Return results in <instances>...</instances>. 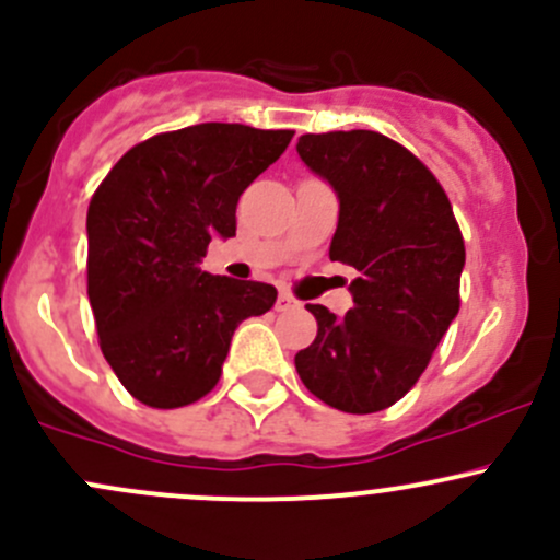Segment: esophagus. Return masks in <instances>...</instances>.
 Segmentation results:
<instances>
[{"label": "esophagus", "mask_w": 560, "mask_h": 560, "mask_svg": "<svg viewBox=\"0 0 560 560\" xmlns=\"http://www.w3.org/2000/svg\"><path fill=\"white\" fill-rule=\"evenodd\" d=\"M300 308V303L295 298L290 295V292H281L279 300H276V311H295Z\"/></svg>", "instance_id": "1"}]
</instances>
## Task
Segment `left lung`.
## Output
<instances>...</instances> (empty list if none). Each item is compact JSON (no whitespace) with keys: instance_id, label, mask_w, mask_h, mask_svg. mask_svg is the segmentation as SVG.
Segmentation results:
<instances>
[{"instance_id":"1","label":"left lung","mask_w":560,"mask_h":560,"mask_svg":"<svg viewBox=\"0 0 560 560\" xmlns=\"http://www.w3.org/2000/svg\"><path fill=\"white\" fill-rule=\"evenodd\" d=\"M298 155L338 196L329 260L359 273L346 316L305 305L319 329L298 375L329 408L375 413L416 386L456 319L462 231L434 174L384 133H305Z\"/></svg>"}]
</instances>
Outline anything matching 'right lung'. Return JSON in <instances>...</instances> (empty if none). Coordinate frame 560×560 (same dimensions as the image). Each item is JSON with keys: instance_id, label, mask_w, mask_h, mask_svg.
Instances as JSON below:
<instances>
[{"instance_id": "1", "label": "right lung", "mask_w": 560, "mask_h": 560, "mask_svg": "<svg viewBox=\"0 0 560 560\" xmlns=\"http://www.w3.org/2000/svg\"><path fill=\"white\" fill-rule=\"evenodd\" d=\"M292 131L201 122L131 147L88 206V300L104 359L131 397L182 408L217 386L235 327L276 287L211 276V238H233L241 192Z\"/></svg>"}]
</instances>
